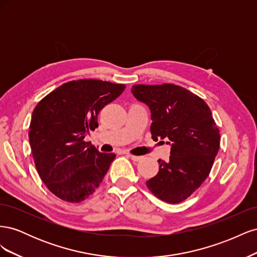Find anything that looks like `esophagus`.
Segmentation results:
<instances>
[{"mask_svg": "<svg viewBox=\"0 0 257 257\" xmlns=\"http://www.w3.org/2000/svg\"><path fill=\"white\" fill-rule=\"evenodd\" d=\"M126 155H127V157H128L131 160H133L134 162H138V161H141V160L143 159V157H137V155H132V154H130V153H127Z\"/></svg>", "mask_w": 257, "mask_h": 257, "instance_id": "1", "label": "esophagus"}]
</instances>
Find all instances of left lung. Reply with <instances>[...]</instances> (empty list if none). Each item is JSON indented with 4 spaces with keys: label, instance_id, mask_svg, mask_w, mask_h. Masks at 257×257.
Listing matches in <instances>:
<instances>
[{
    "label": "left lung",
    "instance_id": "1",
    "mask_svg": "<svg viewBox=\"0 0 257 257\" xmlns=\"http://www.w3.org/2000/svg\"><path fill=\"white\" fill-rule=\"evenodd\" d=\"M131 91L149 107L153 141L167 138L170 146L169 160L158 161L159 173L147 186L166 203H181L206 180L219 151L220 133L211 110L204 99L172 83L135 84Z\"/></svg>",
    "mask_w": 257,
    "mask_h": 257
}]
</instances>
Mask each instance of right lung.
<instances>
[{
  "label": "right lung",
  "mask_w": 257,
  "mask_h": 257,
  "mask_svg": "<svg viewBox=\"0 0 257 257\" xmlns=\"http://www.w3.org/2000/svg\"><path fill=\"white\" fill-rule=\"evenodd\" d=\"M125 89L124 84L81 79L60 85L36 105L29 141L37 173L48 190L79 203L98 188L114 160L83 139L97 126V114Z\"/></svg>",
  "instance_id": "obj_1"
}]
</instances>
